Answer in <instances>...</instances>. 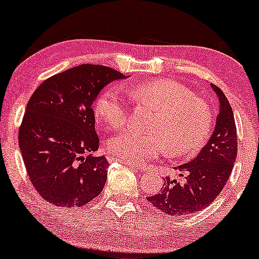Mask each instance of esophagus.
<instances>
[{
	"label": "esophagus",
	"instance_id": "34e87169",
	"mask_svg": "<svg viewBox=\"0 0 259 259\" xmlns=\"http://www.w3.org/2000/svg\"><path fill=\"white\" fill-rule=\"evenodd\" d=\"M125 164H126V165H129V167H130V168L135 169V170H138V169H139V170H142V171H145V170H144V169H142V168H139V167H138V165H134V164H129V163H125Z\"/></svg>",
	"mask_w": 259,
	"mask_h": 259
}]
</instances>
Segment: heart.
<instances>
[{
	"mask_svg": "<svg viewBox=\"0 0 259 259\" xmlns=\"http://www.w3.org/2000/svg\"><path fill=\"white\" fill-rule=\"evenodd\" d=\"M126 92L154 112L148 133L130 129L109 140L107 150L115 159L141 165L167 148L173 156H191L203 145L212 127V111L185 84L169 78L152 79L126 88ZM94 109L97 119L114 129L129 119L125 99L113 86L97 97Z\"/></svg>",
	"mask_w": 259,
	"mask_h": 259,
	"instance_id": "heart-1",
	"label": "heart"
}]
</instances>
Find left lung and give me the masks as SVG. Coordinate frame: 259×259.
Segmentation results:
<instances>
[{
  "label": "left lung",
  "instance_id": "1",
  "mask_svg": "<svg viewBox=\"0 0 259 259\" xmlns=\"http://www.w3.org/2000/svg\"><path fill=\"white\" fill-rule=\"evenodd\" d=\"M212 88L219 99L215 129L197 157L179 165V180L167 177L162 190L147 197L154 208L169 215L184 217L209 206L224 189L237 156V134L234 113L224 92Z\"/></svg>",
  "mask_w": 259,
  "mask_h": 259
}]
</instances>
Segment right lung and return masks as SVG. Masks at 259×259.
Segmentation results:
<instances>
[{
	"label": "right lung",
	"instance_id": "obj_1",
	"mask_svg": "<svg viewBox=\"0 0 259 259\" xmlns=\"http://www.w3.org/2000/svg\"><path fill=\"white\" fill-rule=\"evenodd\" d=\"M123 78L105 65L81 64L46 79L31 95L18 140L29 179L46 202L75 208L101 194L109 164L92 154L100 146L92 103Z\"/></svg>",
	"mask_w": 259,
	"mask_h": 259
}]
</instances>
